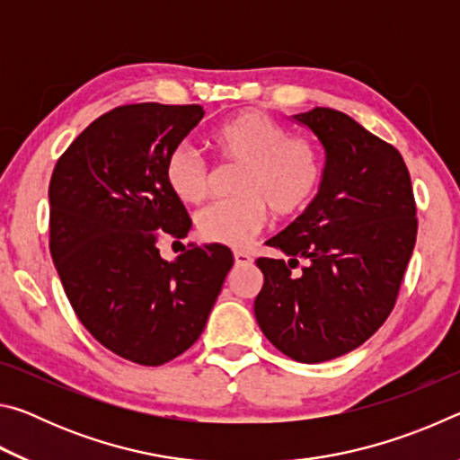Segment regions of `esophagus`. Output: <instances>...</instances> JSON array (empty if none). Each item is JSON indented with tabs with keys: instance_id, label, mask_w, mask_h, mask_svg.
I'll return each instance as SVG.
<instances>
[{
	"instance_id": "obj_1",
	"label": "esophagus",
	"mask_w": 460,
	"mask_h": 460,
	"mask_svg": "<svg viewBox=\"0 0 460 460\" xmlns=\"http://www.w3.org/2000/svg\"><path fill=\"white\" fill-rule=\"evenodd\" d=\"M233 258H235V266H249L252 263V255L245 253V252H235L233 253Z\"/></svg>"
}]
</instances>
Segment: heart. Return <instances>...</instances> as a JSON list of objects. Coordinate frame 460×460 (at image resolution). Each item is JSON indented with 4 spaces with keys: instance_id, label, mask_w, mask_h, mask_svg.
I'll return each instance as SVG.
<instances>
[{
    "instance_id": "obj_1",
    "label": "heart",
    "mask_w": 460,
    "mask_h": 460,
    "mask_svg": "<svg viewBox=\"0 0 460 460\" xmlns=\"http://www.w3.org/2000/svg\"><path fill=\"white\" fill-rule=\"evenodd\" d=\"M213 144L231 164L243 166L235 192L197 215L199 235L208 243L239 247L263 229L268 208L278 219L300 215L323 181L318 147L290 136L282 123L245 109L215 129ZM166 182L186 205H200L211 190V168L197 147L178 144L166 160Z\"/></svg>"
}]
</instances>
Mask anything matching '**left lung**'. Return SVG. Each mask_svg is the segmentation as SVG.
<instances>
[{
  "mask_svg": "<svg viewBox=\"0 0 460 460\" xmlns=\"http://www.w3.org/2000/svg\"><path fill=\"white\" fill-rule=\"evenodd\" d=\"M294 121L324 147L323 181L306 211L268 241L290 261H255L263 286L253 313L284 355L321 363L363 345L394 310L416 243V200L402 154L349 115L314 107Z\"/></svg>",
  "mask_w": 460,
  "mask_h": 460,
  "instance_id": "obj_1",
  "label": "left lung"
}]
</instances>
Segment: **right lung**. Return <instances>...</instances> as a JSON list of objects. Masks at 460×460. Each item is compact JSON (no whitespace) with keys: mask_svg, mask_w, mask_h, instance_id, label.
I'll return each instance as SVG.
<instances>
[{"mask_svg":"<svg viewBox=\"0 0 460 460\" xmlns=\"http://www.w3.org/2000/svg\"><path fill=\"white\" fill-rule=\"evenodd\" d=\"M202 115L200 105L115 107L66 147L50 178V253L75 314L109 351L146 367L200 337L233 266L225 245L190 243L174 261L158 249L192 227L166 160Z\"/></svg>","mask_w":460,"mask_h":460,"instance_id":"obj_1","label":"right lung"}]
</instances>
